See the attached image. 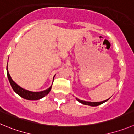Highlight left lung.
Returning a JSON list of instances; mask_svg holds the SVG:
<instances>
[{
	"label": "left lung",
	"mask_w": 134,
	"mask_h": 134,
	"mask_svg": "<svg viewBox=\"0 0 134 134\" xmlns=\"http://www.w3.org/2000/svg\"><path fill=\"white\" fill-rule=\"evenodd\" d=\"M76 99H77V101H79V102H81V103L83 104L88 105V106H91V107H96V106H98V105L104 103V102H105L106 101H107L108 100V99H107L104 101H102V102H87V101L81 100L78 99V98H76Z\"/></svg>",
	"instance_id": "left-lung-1"
}]
</instances>
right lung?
<instances>
[{"instance_id": "right-lung-1", "label": "right lung", "mask_w": 134, "mask_h": 134, "mask_svg": "<svg viewBox=\"0 0 134 134\" xmlns=\"http://www.w3.org/2000/svg\"><path fill=\"white\" fill-rule=\"evenodd\" d=\"M7 76H8V80H9V82L10 83V85L12 87V89L18 94V95L20 96L22 98H25V99L30 100H39L40 98H43L45 96H46L47 94L49 92V91H51V88H52V86L49 87L47 89L43 91H41V92H32V91H27V90H25L24 88H22V87H20V86H18V85L16 84V82H14L13 81V80L11 78L10 75L9 73H8V65L7 67Z\"/></svg>"}]
</instances>
